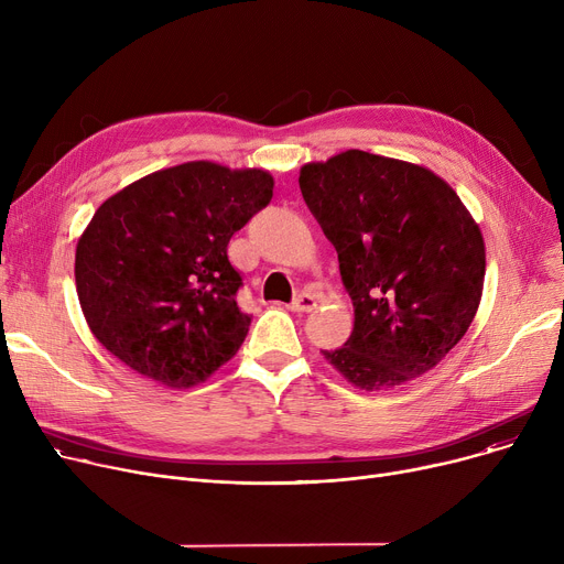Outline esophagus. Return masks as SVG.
<instances>
[{
  "label": "esophagus",
  "mask_w": 564,
  "mask_h": 564,
  "mask_svg": "<svg viewBox=\"0 0 564 564\" xmlns=\"http://www.w3.org/2000/svg\"><path fill=\"white\" fill-rule=\"evenodd\" d=\"M313 308H317V297L311 292H302L294 297V302L290 304L292 313H311Z\"/></svg>",
  "instance_id": "34e87169"
}]
</instances>
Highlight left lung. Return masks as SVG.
<instances>
[{
    "label": "left lung",
    "mask_w": 564,
    "mask_h": 564,
    "mask_svg": "<svg viewBox=\"0 0 564 564\" xmlns=\"http://www.w3.org/2000/svg\"><path fill=\"white\" fill-rule=\"evenodd\" d=\"M300 189L354 304L351 336L322 357L361 391L395 389L446 359L478 313L487 267L457 192L427 166L359 148L304 164Z\"/></svg>",
    "instance_id": "1"
}]
</instances>
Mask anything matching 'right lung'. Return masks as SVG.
Masks as SVG:
<instances>
[{"label": "right lung", "mask_w": 564, "mask_h": 564, "mask_svg": "<svg viewBox=\"0 0 564 564\" xmlns=\"http://www.w3.org/2000/svg\"><path fill=\"white\" fill-rule=\"evenodd\" d=\"M272 192L270 171L196 160L109 196L75 249L79 306L102 347L169 389L230 361L251 317L226 247Z\"/></svg>", "instance_id": "add662e5"}]
</instances>
